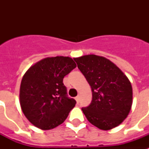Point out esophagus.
Returning a JSON list of instances; mask_svg holds the SVG:
<instances>
[{"label":"esophagus","instance_id":"1","mask_svg":"<svg viewBox=\"0 0 149 149\" xmlns=\"http://www.w3.org/2000/svg\"><path fill=\"white\" fill-rule=\"evenodd\" d=\"M76 100H77V104H79V96H77V97H76Z\"/></svg>","mask_w":149,"mask_h":149}]
</instances>
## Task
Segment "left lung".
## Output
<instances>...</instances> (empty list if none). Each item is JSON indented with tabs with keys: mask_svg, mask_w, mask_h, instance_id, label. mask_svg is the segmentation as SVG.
I'll return each mask as SVG.
<instances>
[{
	"mask_svg": "<svg viewBox=\"0 0 149 149\" xmlns=\"http://www.w3.org/2000/svg\"><path fill=\"white\" fill-rule=\"evenodd\" d=\"M90 84L92 101L82 111L101 130H111L124 121L132 105V86L125 73L107 58L96 55L74 58Z\"/></svg>",
	"mask_w": 149,
	"mask_h": 149,
	"instance_id": "8db88e82",
	"label": "left lung"
}]
</instances>
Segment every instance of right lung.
I'll use <instances>...</instances> for the list:
<instances>
[{
	"mask_svg": "<svg viewBox=\"0 0 149 149\" xmlns=\"http://www.w3.org/2000/svg\"><path fill=\"white\" fill-rule=\"evenodd\" d=\"M76 67L70 57H48L24 73L20 104L24 116L36 127L50 130L65 121L77 102L68 97L63 78Z\"/></svg>",
	"mask_w": 149,
	"mask_h": 149,
	"instance_id": "add662e5",
	"label": "right lung"
}]
</instances>
